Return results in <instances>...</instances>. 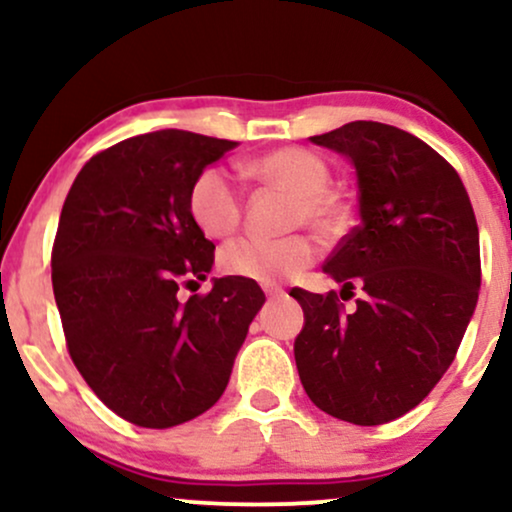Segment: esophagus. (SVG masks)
<instances>
[{"label":"esophagus","instance_id":"esophagus-1","mask_svg":"<svg viewBox=\"0 0 512 512\" xmlns=\"http://www.w3.org/2000/svg\"><path fill=\"white\" fill-rule=\"evenodd\" d=\"M264 293H267V298H284L286 291L281 289V286H264Z\"/></svg>","mask_w":512,"mask_h":512}]
</instances>
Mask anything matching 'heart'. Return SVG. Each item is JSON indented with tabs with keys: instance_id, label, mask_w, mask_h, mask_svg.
<instances>
[{
	"instance_id": "heart-1",
	"label": "heart",
	"mask_w": 512,
	"mask_h": 512,
	"mask_svg": "<svg viewBox=\"0 0 512 512\" xmlns=\"http://www.w3.org/2000/svg\"><path fill=\"white\" fill-rule=\"evenodd\" d=\"M250 173L267 185L289 192V226L308 223L315 231L332 233L342 223V207L330 187L332 173L325 158L301 146H286L250 163ZM192 221L209 238L231 236L240 223L243 199L223 168H207L197 175L187 195ZM315 260V243L303 233L284 238L245 236L221 252L223 272L238 279L276 284L298 274Z\"/></svg>"
}]
</instances>
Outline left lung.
Instances as JSON below:
<instances>
[{"label":"left lung","instance_id":"obj_1","mask_svg":"<svg viewBox=\"0 0 512 512\" xmlns=\"http://www.w3.org/2000/svg\"><path fill=\"white\" fill-rule=\"evenodd\" d=\"M310 142L356 170L358 226L325 262L342 293L293 289L305 325L293 344L317 409L356 426L395 421L457 354L481 286L479 228L460 175L414 134L356 120Z\"/></svg>","mask_w":512,"mask_h":512}]
</instances>
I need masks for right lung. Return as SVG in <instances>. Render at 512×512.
Returning a JSON list of instances; mask_svg holds the SVG:
<instances>
[{
	"instance_id": "right-lung-1",
	"label": "right lung",
	"mask_w": 512,
	"mask_h": 512,
	"mask_svg": "<svg viewBox=\"0 0 512 512\" xmlns=\"http://www.w3.org/2000/svg\"><path fill=\"white\" fill-rule=\"evenodd\" d=\"M236 142L158 129L110 146L76 175L64 199L52 291L69 356L117 416L170 428L214 407L264 305L255 281H204L214 243L192 221L187 195Z\"/></svg>"
}]
</instances>
